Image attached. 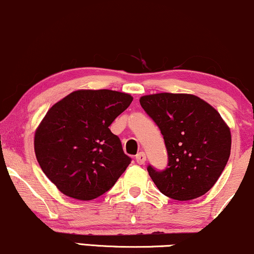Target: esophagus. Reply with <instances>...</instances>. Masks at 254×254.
Listing matches in <instances>:
<instances>
[{"instance_id": "34e87169", "label": "esophagus", "mask_w": 254, "mask_h": 254, "mask_svg": "<svg viewBox=\"0 0 254 254\" xmlns=\"http://www.w3.org/2000/svg\"><path fill=\"white\" fill-rule=\"evenodd\" d=\"M135 160H136V162L139 164H143L146 162V154H144L143 151H140V153L135 156Z\"/></svg>"}]
</instances>
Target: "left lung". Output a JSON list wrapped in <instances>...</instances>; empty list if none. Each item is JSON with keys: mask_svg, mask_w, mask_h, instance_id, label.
I'll return each instance as SVG.
<instances>
[{"mask_svg": "<svg viewBox=\"0 0 254 254\" xmlns=\"http://www.w3.org/2000/svg\"><path fill=\"white\" fill-rule=\"evenodd\" d=\"M140 104L160 128L167 148L166 169L147 167L160 191L176 200H190L209 191L231 151V133L220 114L192 94L144 95Z\"/></svg>", "mask_w": 254, "mask_h": 254, "instance_id": "8db88e82", "label": "left lung"}]
</instances>
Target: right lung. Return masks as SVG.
Listing matches in <instances>:
<instances>
[{
	"label": "right lung",
	"mask_w": 254,
	"mask_h": 254,
	"mask_svg": "<svg viewBox=\"0 0 254 254\" xmlns=\"http://www.w3.org/2000/svg\"><path fill=\"white\" fill-rule=\"evenodd\" d=\"M133 98L111 90H80L48 111L35 134L43 173L72 198L91 200L114 186L131 159L108 127Z\"/></svg>",
	"instance_id": "obj_1"
}]
</instances>
